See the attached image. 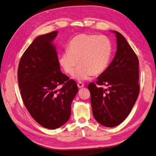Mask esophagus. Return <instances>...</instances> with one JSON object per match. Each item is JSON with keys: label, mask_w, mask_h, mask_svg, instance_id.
<instances>
[{"label": "esophagus", "mask_w": 156, "mask_h": 156, "mask_svg": "<svg viewBox=\"0 0 156 156\" xmlns=\"http://www.w3.org/2000/svg\"><path fill=\"white\" fill-rule=\"evenodd\" d=\"M77 87L79 88H83V87H84V84L83 83H77Z\"/></svg>", "instance_id": "esophagus-1"}]
</instances>
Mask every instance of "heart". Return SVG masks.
Masks as SVG:
<instances>
[{
  "mask_svg": "<svg viewBox=\"0 0 156 156\" xmlns=\"http://www.w3.org/2000/svg\"><path fill=\"white\" fill-rule=\"evenodd\" d=\"M112 55V44L105 35L80 34L73 38L68 50L58 58L64 71L72 75L77 67L74 78L84 80L90 76H99L108 66Z\"/></svg>",
  "mask_w": 156,
  "mask_h": 156,
  "instance_id": "1",
  "label": "heart"
}]
</instances>
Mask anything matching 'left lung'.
<instances>
[{"label": "left lung", "instance_id": "1", "mask_svg": "<svg viewBox=\"0 0 156 156\" xmlns=\"http://www.w3.org/2000/svg\"><path fill=\"white\" fill-rule=\"evenodd\" d=\"M113 32L117 37L114 59L96 84L88 85L94 117L107 127L116 126L126 119L139 93L138 58L123 35Z\"/></svg>", "mask_w": 156, "mask_h": 156}]
</instances>
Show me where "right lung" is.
Wrapping results in <instances>:
<instances>
[{
	"label": "right lung",
	"instance_id": "right-lung-1",
	"mask_svg": "<svg viewBox=\"0 0 156 156\" xmlns=\"http://www.w3.org/2000/svg\"><path fill=\"white\" fill-rule=\"evenodd\" d=\"M54 31L33 41L21 57L18 82L23 103L31 116L42 126L56 129L68 121L71 104L78 92L76 83L61 72ZM62 86L60 89L57 87Z\"/></svg>",
	"mask_w": 156,
	"mask_h": 156
}]
</instances>
